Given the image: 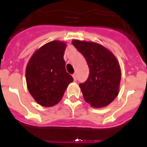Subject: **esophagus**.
<instances>
[{
    "label": "esophagus",
    "mask_w": 147,
    "mask_h": 147,
    "mask_svg": "<svg viewBox=\"0 0 147 147\" xmlns=\"http://www.w3.org/2000/svg\"><path fill=\"white\" fill-rule=\"evenodd\" d=\"M73 78H74V81H76V74H73Z\"/></svg>",
    "instance_id": "34e87169"
}]
</instances>
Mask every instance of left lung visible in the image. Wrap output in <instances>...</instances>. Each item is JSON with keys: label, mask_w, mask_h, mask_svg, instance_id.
Listing matches in <instances>:
<instances>
[{"label": "left lung", "mask_w": 147, "mask_h": 147, "mask_svg": "<svg viewBox=\"0 0 147 147\" xmlns=\"http://www.w3.org/2000/svg\"><path fill=\"white\" fill-rule=\"evenodd\" d=\"M72 44L84 56L89 67L88 80L80 84L85 102L93 107L107 106L119 93L121 70L117 59L96 42L75 40Z\"/></svg>", "instance_id": "1"}]
</instances>
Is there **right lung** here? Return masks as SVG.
Wrapping results in <instances>:
<instances>
[{
	"instance_id": "right-lung-1",
	"label": "right lung",
	"mask_w": 147,
	"mask_h": 147,
	"mask_svg": "<svg viewBox=\"0 0 147 147\" xmlns=\"http://www.w3.org/2000/svg\"><path fill=\"white\" fill-rule=\"evenodd\" d=\"M66 44L52 41L32 55L26 70L28 90L35 101L44 107H51L62 99L67 85L74 79L65 70L63 59Z\"/></svg>"
}]
</instances>
